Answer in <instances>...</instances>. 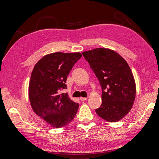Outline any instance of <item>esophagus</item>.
Listing matches in <instances>:
<instances>
[{
	"instance_id": "34e87169",
	"label": "esophagus",
	"mask_w": 159,
	"mask_h": 159,
	"mask_svg": "<svg viewBox=\"0 0 159 159\" xmlns=\"http://www.w3.org/2000/svg\"><path fill=\"white\" fill-rule=\"evenodd\" d=\"M87 99H88L87 98H83V97H81V98H80V99L81 101H85Z\"/></svg>"
}]
</instances>
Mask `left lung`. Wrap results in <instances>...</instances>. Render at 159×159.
<instances>
[{"label": "left lung", "instance_id": "8db88e82", "mask_svg": "<svg viewBox=\"0 0 159 159\" xmlns=\"http://www.w3.org/2000/svg\"><path fill=\"white\" fill-rule=\"evenodd\" d=\"M102 88V103L98 116L117 122L131 111L136 96V84L127 62L117 52L97 48L82 53Z\"/></svg>", "mask_w": 159, "mask_h": 159}]
</instances>
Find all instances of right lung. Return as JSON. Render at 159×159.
Instances as JSON below:
<instances>
[{
  "mask_svg": "<svg viewBox=\"0 0 159 159\" xmlns=\"http://www.w3.org/2000/svg\"><path fill=\"white\" fill-rule=\"evenodd\" d=\"M81 56L80 52L51 53L34 67L28 86L31 107L51 127L66 126L78 112L79 104L60 91L67 88V77Z\"/></svg>",
  "mask_w": 159,
  "mask_h": 159,
  "instance_id": "obj_1",
  "label": "right lung"
}]
</instances>
